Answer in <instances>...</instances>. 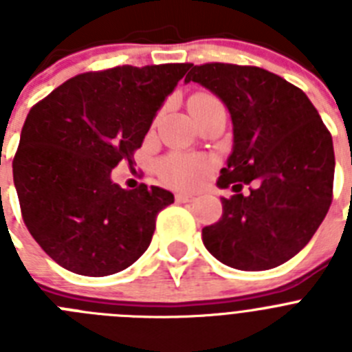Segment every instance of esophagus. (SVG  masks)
I'll list each match as a JSON object with an SVG mask.
<instances>
[{
  "label": "esophagus",
  "instance_id": "34e87169",
  "mask_svg": "<svg viewBox=\"0 0 352 352\" xmlns=\"http://www.w3.org/2000/svg\"><path fill=\"white\" fill-rule=\"evenodd\" d=\"M176 201H178V203H190V201H194V195L185 194V192H178V194H176Z\"/></svg>",
  "mask_w": 352,
  "mask_h": 352
}]
</instances>
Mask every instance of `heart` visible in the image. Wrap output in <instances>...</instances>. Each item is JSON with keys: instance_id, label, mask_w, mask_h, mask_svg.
<instances>
[{"instance_id": "heart-1", "label": "heart", "mask_w": 352, "mask_h": 352, "mask_svg": "<svg viewBox=\"0 0 352 352\" xmlns=\"http://www.w3.org/2000/svg\"><path fill=\"white\" fill-rule=\"evenodd\" d=\"M217 102L210 93H195L188 100V109L194 111L195 107ZM210 169L208 158L199 157V155H185V153H173L160 162V174L167 183L179 188H194L203 182Z\"/></svg>"}]
</instances>
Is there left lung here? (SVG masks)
I'll use <instances>...</instances> for the list:
<instances>
[{"label": "left lung", "instance_id": "1", "mask_svg": "<svg viewBox=\"0 0 352 352\" xmlns=\"http://www.w3.org/2000/svg\"><path fill=\"white\" fill-rule=\"evenodd\" d=\"M203 84L227 105L234 146L220 170L222 217L203 229V243L220 263L263 272L294 257L316 234L333 199L331 133L309 96L259 67L192 65L185 82ZM254 181L251 194L241 182Z\"/></svg>", "mask_w": 352, "mask_h": 352}]
</instances>
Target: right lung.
Wrapping results in <instances>:
<instances>
[{
    "label": "right lung",
    "instance_id": "add662e5",
    "mask_svg": "<svg viewBox=\"0 0 352 352\" xmlns=\"http://www.w3.org/2000/svg\"><path fill=\"white\" fill-rule=\"evenodd\" d=\"M190 63L107 68L72 77L31 107L15 151L14 183L28 231L65 270L105 276L146 252L174 195L111 182L133 164L155 114Z\"/></svg>",
    "mask_w": 352,
    "mask_h": 352
}]
</instances>
